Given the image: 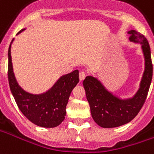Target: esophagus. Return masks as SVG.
I'll list each match as a JSON object with an SVG mask.
<instances>
[{"instance_id": "esophagus-1", "label": "esophagus", "mask_w": 154, "mask_h": 154, "mask_svg": "<svg viewBox=\"0 0 154 154\" xmlns=\"http://www.w3.org/2000/svg\"><path fill=\"white\" fill-rule=\"evenodd\" d=\"M86 77V72L84 71H81L79 72V78H80L81 81H82Z\"/></svg>"}]
</instances>
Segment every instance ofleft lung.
Instances as JSON below:
<instances>
[{"instance_id": "8db88e82", "label": "left lung", "mask_w": 154, "mask_h": 154, "mask_svg": "<svg viewBox=\"0 0 154 154\" xmlns=\"http://www.w3.org/2000/svg\"><path fill=\"white\" fill-rule=\"evenodd\" d=\"M129 40L140 43L144 56L145 67L139 88L133 97L122 99L109 92L97 78L88 76L83 81L91 114L95 122L102 128H111L124 125L132 121L139 112L147 98L152 77L151 50L143 34L131 30Z\"/></svg>"}]
</instances>
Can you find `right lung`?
<instances>
[{
    "instance_id": "add662e5",
    "label": "right lung",
    "mask_w": 154,
    "mask_h": 154,
    "mask_svg": "<svg viewBox=\"0 0 154 154\" xmlns=\"http://www.w3.org/2000/svg\"><path fill=\"white\" fill-rule=\"evenodd\" d=\"M24 30H21L17 34ZM13 40L8 49V81L17 106L32 123L42 128L57 127L65 119L66 107L71 92L79 82L78 70L62 76L51 88L44 93L32 94L26 92L19 86L13 72L11 56Z\"/></svg>"
}]
</instances>
